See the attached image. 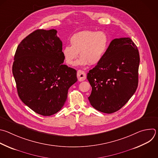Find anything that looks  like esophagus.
<instances>
[{
  "instance_id": "obj_1",
  "label": "esophagus",
  "mask_w": 158,
  "mask_h": 158,
  "mask_svg": "<svg viewBox=\"0 0 158 158\" xmlns=\"http://www.w3.org/2000/svg\"><path fill=\"white\" fill-rule=\"evenodd\" d=\"M77 76L79 81H83L86 79V74L85 73L81 70H78L77 73Z\"/></svg>"
}]
</instances>
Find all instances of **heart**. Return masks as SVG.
Wrapping results in <instances>:
<instances>
[{
  "mask_svg": "<svg viewBox=\"0 0 158 158\" xmlns=\"http://www.w3.org/2000/svg\"><path fill=\"white\" fill-rule=\"evenodd\" d=\"M71 45L63 47L62 54L66 64L91 66L100 63L106 56L110 45L108 35L104 31L84 30L73 35L70 39Z\"/></svg>",
  "mask_w": 158,
  "mask_h": 158,
  "instance_id": "b5f03b06",
  "label": "heart"
}]
</instances>
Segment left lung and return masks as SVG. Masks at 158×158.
Instances as JSON below:
<instances>
[{"label":"left lung","mask_w":158,"mask_h":158,"mask_svg":"<svg viewBox=\"0 0 158 158\" xmlns=\"http://www.w3.org/2000/svg\"><path fill=\"white\" fill-rule=\"evenodd\" d=\"M139 64V51L130 38L113 40L102 61L87 73L91 106L106 114L123 107L137 89Z\"/></svg>","instance_id":"left-lung-1"}]
</instances>
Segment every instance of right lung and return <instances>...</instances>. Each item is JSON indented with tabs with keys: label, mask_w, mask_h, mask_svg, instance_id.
Instances as JSON below:
<instances>
[{
	"label": "right lung",
	"mask_w": 158,
	"mask_h": 158,
	"mask_svg": "<svg viewBox=\"0 0 158 158\" xmlns=\"http://www.w3.org/2000/svg\"><path fill=\"white\" fill-rule=\"evenodd\" d=\"M56 33L55 29L30 33L19 44L12 66L20 98L43 116L61 109L77 81L76 70L63 64V43Z\"/></svg>",
	"instance_id": "right-lung-1"
}]
</instances>
